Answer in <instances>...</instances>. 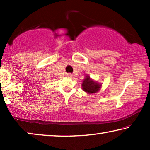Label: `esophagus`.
Instances as JSON below:
<instances>
[{
  "label": "esophagus",
  "instance_id": "obj_1",
  "mask_svg": "<svg viewBox=\"0 0 150 150\" xmlns=\"http://www.w3.org/2000/svg\"><path fill=\"white\" fill-rule=\"evenodd\" d=\"M67 76H68V77H69V78H71V77H72L73 76V75L72 74H67Z\"/></svg>",
  "mask_w": 150,
  "mask_h": 150
}]
</instances>
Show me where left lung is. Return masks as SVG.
<instances>
[{
  "mask_svg": "<svg viewBox=\"0 0 150 150\" xmlns=\"http://www.w3.org/2000/svg\"><path fill=\"white\" fill-rule=\"evenodd\" d=\"M83 89L89 93H93L97 92L100 88V85L96 83L90 79L89 76H87L82 84Z\"/></svg>",
  "mask_w": 150,
  "mask_h": 150,
  "instance_id": "obj_1",
  "label": "left lung"
}]
</instances>
